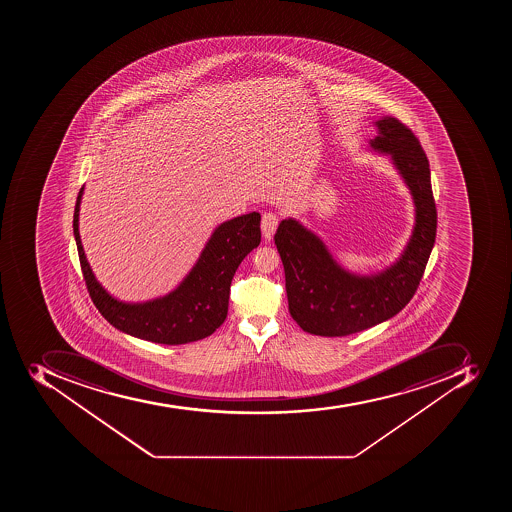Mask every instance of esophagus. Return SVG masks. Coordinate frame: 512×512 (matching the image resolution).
Wrapping results in <instances>:
<instances>
[{
  "instance_id": "obj_1",
  "label": "esophagus",
  "mask_w": 512,
  "mask_h": 512,
  "mask_svg": "<svg viewBox=\"0 0 512 512\" xmlns=\"http://www.w3.org/2000/svg\"><path fill=\"white\" fill-rule=\"evenodd\" d=\"M278 226V218L274 213H264L262 214L261 221V230L262 237L266 238V240H270V238L274 237L275 230H277Z\"/></svg>"
}]
</instances>
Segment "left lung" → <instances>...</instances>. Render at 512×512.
<instances>
[{
    "label": "left lung",
    "mask_w": 512,
    "mask_h": 512,
    "mask_svg": "<svg viewBox=\"0 0 512 512\" xmlns=\"http://www.w3.org/2000/svg\"><path fill=\"white\" fill-rule=\"evenodd\" d=\"M373 125L376 136L368 147L389 157L415 205V224L399 258L373 274H355L298 219H283L275 234L291 317L317 336L359 333L399 314L413 298L434 248L437 211L426 153L394 117L378 118Z\"/></svg>",
    "instance_id": "1"
}]
</instances>
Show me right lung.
I'll use <instances>...</instances> for the list:
<instances>
[{
	"label": "right lung",
	"mask_w": 512,
	"mask_h": 512,
	"mask_svg": "<svg viewBox=\"0 0 512 512\" xmlns=\"http://www.w3.org/2000/svg\"><path fill=\"white\" fill-rule=\"evenodd\" d=\"M78 194L73 213V235L89 296L102 317L117 330L150 343H192L210 336L224 323L229 309L230 283L240 262L261 243V214L250 213L221 222L208 238L189 274L165 296L142 302L115 298L97 280L86 259L80 237Z\"/></svg>",
	"instance_id": "add662e5"
}]
</instances>
